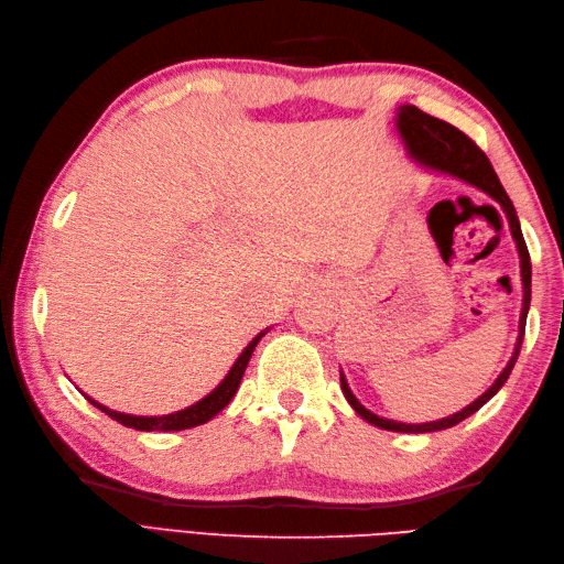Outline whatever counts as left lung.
Instances as JSON below:
<instances>
[{
  "label": "left lung",
  "instance_id": "left-lung-1",
  "mask_svg": "<svg viewBox=\"0 0 564 564\" xmlns=\"http://www.w3.org/2000/svg\"><path fill=\"white\" fill-rule=\"evenodd\" d=\"M394 128H398V135L404 142L406 158H410L416 166H422V170H426V172L446 174V176L458 178V182L473 186L477 191H482V194H487L495 203H499L501 213L507 215L509 232H511L513 245H517L519 263H521V293H523V297H521V315H519V337H517V344H513V354H511L509 364L497 376L492 386H489L475 402L463 406L460 412L436 419V422H426V424H404V422H394V419L378 416L376 412L366 410V406L358 402V398L349 388V380H346V376H344V370H339L341 392H344L346 402H349L351 410L361 419H366L368 424H373L378 429H386V431H400V434H429V431L451 429L455 424H460L463 419L475 414L482 404H487L489 400L495 398V394L501 390V386L507 382V378L511 376L513 364H517L519 351H521L525 317H529V307H531V257H529V249H525V242H523L517 208H513V203L507 196L505 186H501L492 162L487 160V154L480 148H477L470 138L460 133L458 128H453L451 123L438 121V118L419 111L416 106H410V104L398 106V116H394Z\"/></svg>",
  "mask_w": 564,
  "mask_h": 564
}]
</instances>
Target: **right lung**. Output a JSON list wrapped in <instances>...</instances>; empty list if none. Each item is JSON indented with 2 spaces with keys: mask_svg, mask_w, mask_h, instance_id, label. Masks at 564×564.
<instances>
[{
  "mask_svg": "<svg viewBox=\"0 0 564 564\" xmlns=\"http://www.w3.org/2000/svg\"><path fill=\"white\" fill-rule=\"evenodd\" d=\"M267 332H269V327L261 329L257 337L245 346V351L237 356V361L232 364L230 370H227V376L218 382V386H215L206 394V398H200L198 402L186 406V410H178V412H172V414H162V416H140V414H126V412L109 410V406H106V404L91 400L89 394H84V398H87L94 406H97V410H101L104 414H109L111 419H116L118 424H123L128 429H138V431H184V429L200 426V424L210 422L215 414L223 412L225 406L230 404V400L235 398V392L239 388V382H242V376H245V370H247L249 358H251V354H254L257 344L261 341V337Z\"/></svg>",
  "mask_w": 564,
  "mask_h": 564,
  "instance_id": "1",
  "label": "right lung"
}]
</instances>
